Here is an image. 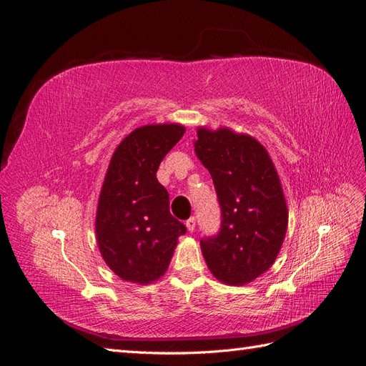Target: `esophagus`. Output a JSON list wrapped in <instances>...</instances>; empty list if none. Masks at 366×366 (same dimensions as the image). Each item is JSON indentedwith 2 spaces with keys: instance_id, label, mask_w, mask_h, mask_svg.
Here are the masks:
<instances>
[{
  "instance_id": "esophagus-1",
  "label": "esophagus",
  "mask_w": 366,
  "mask_h": 366,
  "mask_svg": "<svg viewBox=\"0 0 366 366\" xmlns=\"http://www.w3.org/2000/svg\"><path fill=\"white\" fill-rule=\"evenodd\" d=\"M195 224H197V221H195L194 217H191L189 219L186 221V227H187V230H189V232H194V230H195Z\"/></svg>"
}]
</instances>
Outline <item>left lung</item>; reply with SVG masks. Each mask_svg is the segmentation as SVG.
<instances>
[{
  "mask_svg": "<svg viewBox=\"0 0 366 366\" xmlns=\"http://www.w3.org/2000/svg\"><path fill=\"white\" fill-rule=\"evenodd\" d=\"M195 154L221 209L218 234L200 239L207 267L226 284H247L270 269L285 237L289 212L278 172L259 142L227 128L198 129Z\"/></svg>",
  "mask_w": 366,
  "mask_h": 366,
  "instance_id": "obj_1",
  "label": "left lung"
}]
</instances>
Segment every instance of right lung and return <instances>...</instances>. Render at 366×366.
<instances>
[{
    "instance_id": "1",
    "label": "right lung",
    "mask_w": 366,
    "mask_h": 366,
    "mask_svg": "<svg viewBox=\"0 0 366 366\" xmlns=\"http://www.w3.org/2000/svg\"><path fill=\"white\" fill-rule=\"evenodd\" d=\"M184 134L182 125L137 128L117 147L99 197L97 244L122 280L149 284L166 272L186 226L169 212L156 172Z\"/></svg>"
}]
</instances>
